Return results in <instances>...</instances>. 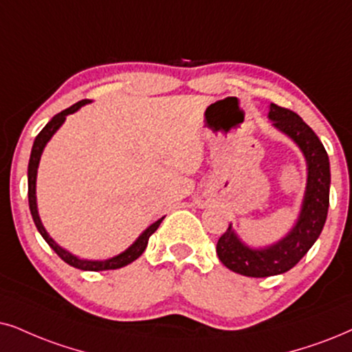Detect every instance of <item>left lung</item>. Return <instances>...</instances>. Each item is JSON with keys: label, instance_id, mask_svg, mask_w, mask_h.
<instances>
[{"label": "left lung", "instance_id": "1", "mask_svg": "<svg viewBox=\"0 0 352 352\" xmlns=\"http://www.w3.org/2000/svg\"><path fill=\"white\" fill-rule=\"evenodd\" d=\"M268 117L278 130L292 138L302 149L309 175L299 221L278 243L253 250L240 242L232 224L217 240L216 252L222 265L248 278H268L294 268L322 234L330 206V161L322 141L292 110L271 104Z\"/></svg>", "mask_w": 352, "mask_h": 352}]
</instances>
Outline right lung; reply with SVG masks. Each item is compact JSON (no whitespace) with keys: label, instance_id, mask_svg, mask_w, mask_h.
<instances>
[{"label":"right lung","instance_id":"right-lung-1","mask_svg":"<svg viewBox=\"0 0 352 352\" xmlns=\"http://www.w3.org/2000/svg\"><path fill=\"white\" fill-rule=\"evenodd\" d=\"M87 102H91V100H87V99L79 100L74 105H71L69 109H66V110H63V112L56 113L55 117H53L50 122H48L45 126H43V130L38 133L37 138H35L34 146H32V153H30V159H29V170H28V177H29V208H30V214H32V219L35 222V226H37L40 235L45 239V242L52 247V250L55 252L56 255L65 261V263L74 266V268H78V270H84V271L118 270V268H123V266L133 263L136 258H140L141 255H143L146 247H148L149 237L155 232V230H157V228L161 226L164 217H161L159 221H155L153 226H149V228L146 229L144 232L140 235V237H138L136 242L133 243L130 248H126V250H124L123 253H120V255L113 256V258H109V260H104V261H89V260H79L78 256L71 255L69 252H66L60 245H56L55 240L50 239V235L47 234V230L43 229L42 222H40L38 211H37V201H35V180H37V167H38L40 155H42L43 148H45L48 140H50V138L53 136V133H55L58 128L61 126V123L65 122L66 115L74 113L76 110L81 109L82 105H86Z\"/></svg>","mask_w":352,"mask_h":352}]
</instances>
